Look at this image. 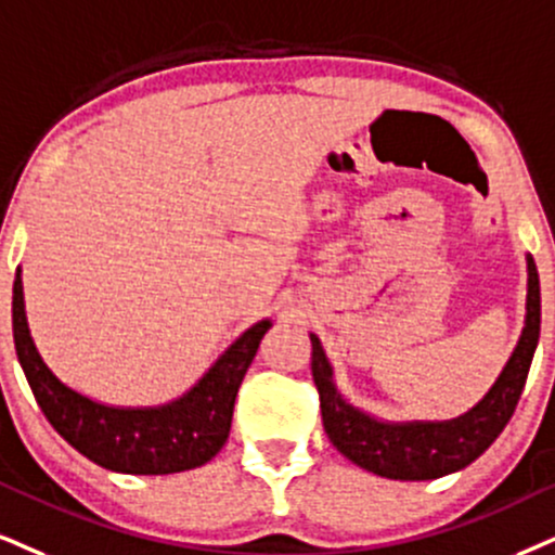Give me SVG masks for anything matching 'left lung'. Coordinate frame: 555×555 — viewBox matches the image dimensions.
<instances>
[{
  "instance_id": "left-lung-1",
  "label": "left lung",
  "mask_w": 555,
  "mask_h": 555,
  "mask_svg": "<svg viewBox=\"0 0 555 555\" xmlns=\"http://www.w3.org/2000/svg\"><path fill=\"white\" fill-rule=\"evenodd\" d=\"M540 337V280L528 257V317L515 352L491 391L468 414L450 422H378L341 399L332 365L317 334H311V373L319 388L321 420L334 448L354 466L396 481H429L474 463L502 435L528 380Z\"/></svg>"
}]
</instances>
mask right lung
<instances>
[{
    "instance_id": "1",
    "label": "right lung",
    "mask_w": 555,
    "mask_h": 555,
    "mask_svg": "<svg viewBox=\"0 0 555 555\" xmlns=\"http://www.w3.org/2000/svg\"><path fill=\"white\" fill-rule=\"evenodd\" d=\"M270 321L246 330L182 399L154 409H115L64 386L33 345L23 278L12 285V334L30 391L51 427L98 466L118 474L162 476L203 466L223 448L234 401Z\"/></svg>"
}]
</instances>
